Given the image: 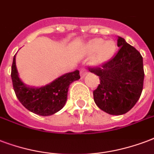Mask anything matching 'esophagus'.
I'll use <instances>...</instances> for the list:
<instances>
[{"instance_id":"34e87169","label":"esophagus","mask_w":154,"mask_h":154,"mask_svg":"<svg viewBox=\"0 0 154 154\" xmlns=\"http://www.w3.org/2000/svg\"><path fill=\"white\" fill-rule=\"evenodd\" d=\"M80 74H81V77H84L85 75L87 74V71L85 70V69H82L80 71Z\"/></svg>"}]
</instances>
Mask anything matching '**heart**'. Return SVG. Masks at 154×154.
Returning a JSON list of instances; mask_svg holds the SVG:
<instances>
[{
    "mask_svg": "<svg viewBox=\"0 0 154 154\" xmlns=\"http://www.w3.org/2000/svg\"><path fill=\"white\" fill-rule=\"evenodd\" d=\"M116 49L115 42L105 41L102 38H93L85 45V53L88 56L94 55L90 60V64L94 66H100L109 61Z\"/></svg>",
    "mask_w": 154,
    "mask_h": 154,
    "instance_id": "obj_1",
    "label": "heart"
}]
</instances>
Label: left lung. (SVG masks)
Wrapping results in <instances>:
<instances>
[{"label":"left lung","instance_id":"left-lung-1","mask_svg":"<svg viewBox=\"0 0 154 154\" xmlns=\"http://www.w3.org/2000/svg\"><path fill=\"white\" fill-rule=\"evenodd\" d=\"M118 52L101 67H89L99 77L100 84L94 90L96 105L114 116L129 111L140 97L144 84L143 58L124 38L118 37Z\"/></svg>","mask_w":154,"mask_h":154}]
</instances>
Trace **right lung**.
<instances>
[{
  "instance_id": "right-lung-1",
  "label": "right lung",
  "mask_w": 154,
  "mask_h": 154,
  "mask_svg": "<svg viewBox=\"0 0 154 154\" xmlns=\"http://www.w3.org/2000/svg\"><path fill=\"white\" fill-rule=\"evenodd\" d=\"M15 57L16 55L13 60L11 78L15 94L20 103L27 110L38 116H51L60 111L66 103L69 85L80 79L79 71L62 75L45 86L30 87L18 77Z\"/></svg>"
}]
</instances>
